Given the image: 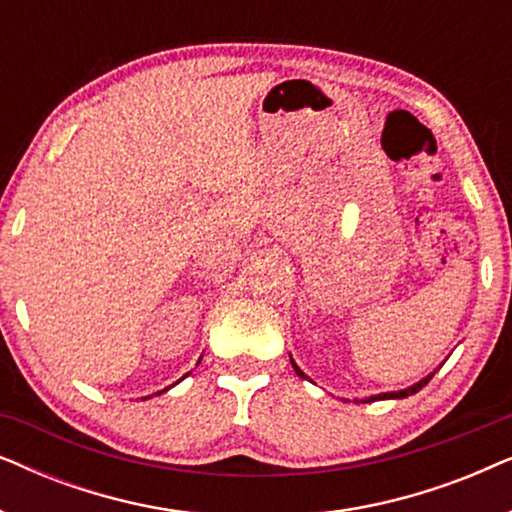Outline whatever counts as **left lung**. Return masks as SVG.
Returning a JSON list of instances; mask_svg holds the SVG:
<instances>
[{
  "instance_id": "left-lung-1",
  "label": "left lung",
  "mask_w": 512,
  "mask_h": 512,
  "mask_svg": "<svg viewBox=\"0 0 512 512\" xmlns=\"http://www.w3.org/2000/svg\"><path fill=\"white\" fill-rule=\"evenodd\" d=\"M291 363H293V359H291ZM293 370H296V373H298L300 377H305V373H303V370H300V368L296 366V363H293ZM431 377H433V375L424 377V380H419L417 384H412V387H408V389H401V391H389V394H380V396H370V398H363V403L377 401V398H405V396H412V394H417V391L422 389L424 384H429Z\"/></svg>"
}]
</instances>
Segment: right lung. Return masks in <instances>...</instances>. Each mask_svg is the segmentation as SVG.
Wrapping results in <instances>:
<instances>
[{"instance_id": "add662e5", "label": "right lung", "mask_w": 512, "mask_h": 512, "mask_svg": "<svg viewBox=\"0 0 512 512\" xmlns=\"http://www.w3.org/2000/svg\"><path fill=\"white\" fill-rule=\"evenodd\" d=\"M181 380H184V377H181ZM172 387H174V384H172ZM167 389H170V387H167ZM167 389H163V391H167Z\"/></svg>"}]
</instances>
